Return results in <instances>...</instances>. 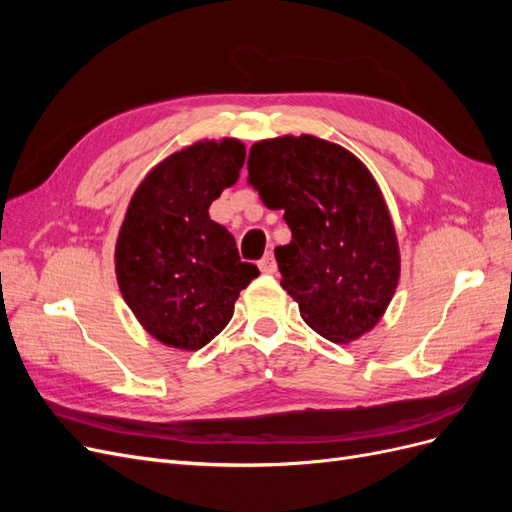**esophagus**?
<instances>
[{"label":"esophagus","mask_w":512,"mask_h":512,"mask_svg":"<svg viewBox=\"0 0 512 512\" xmlns=\"http://www.w3.org/2000/svg\"><path fill=\"white\" fill-rule=\"evenodd\" d=\"M258 267H260V271H262V273H275L277 265H275V258H273V254H271V252H267L265 256H262V258H260V262H258Z\"/></svg>","instance_id":"34e87169"}]
</instances>
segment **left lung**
<instances>
[{"label": "left lung", "instance_id": "1", "mask_svg": "<svg viewBox=\"0 0 512 512\" xmlns=\"http://www.w3.org/2000/svg\"><path fill=\"white\" fill-rule=\"evenodd\" d=\"M247 173L262 203L284 209L292 241L275 247V260L301 318L333 344L374 329L399 282V247L365 164L301 134L254 143Z\"/></svg>", "mask_w": 512, "mask_h": 512}]
</instances>
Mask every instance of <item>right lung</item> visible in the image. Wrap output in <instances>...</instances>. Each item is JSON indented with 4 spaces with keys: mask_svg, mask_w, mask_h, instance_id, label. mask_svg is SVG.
Masks as SVG:
<instances>
[{
    "mask_svg": "<svg viewBox=\"0 0 512 512\" xmlns=\"http://www.w3.org/2000/svg\"><path fill=\"white\" fill-rule=\"evenodd\" d=\"M245 162L237 138L198 141L162 160L138 185L117 247L115 273L128 307L158 342L207 346L232 318L239 292L260 275L209 205Z\"/></svg>",
    "mask_w": 512,
    "mask_h": 512,
    "instance_id": "obj_1",
    "label": "right lung"
}]
</instances>
